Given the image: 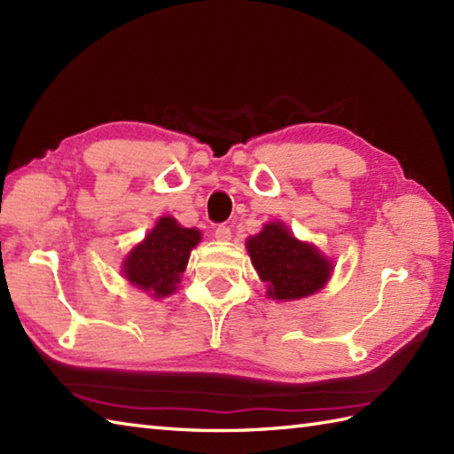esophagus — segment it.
I'll use <instances>...</instances> for the list:
<instances>
[{
	"label": "esophagus",
	"mask_w": 454,
	"mask_h": 454,
	"mask_svg": "<svg viewBox=\"0 0 454 454\" xmlns=\"http://www.w3.org/2000/svg\"><path fill=\"white\" fill-rule=\"evenodd\" d=\"M215 238L218 239V242H228V239L232 238V230L222 224V226H218V228L215 230Z\"/></svg>",
	"instance_id": "obj_1"
}]
</instances>
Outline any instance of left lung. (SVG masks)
<instances>
[{
	"label": "left lung",
	"mask_w": 454,
	"mask_h": 454,
	"mask_svg": "<svg viewBox=\"0 0 454 454\" xmlns=\"http://www.w3.org/2000/svg\"><path fill=\"white\" fill-rule=\"evenodd\" d=\"M247 254L267 283L273 301H301L325 286L333 265L316 246L301 242L283 222H269L257 236H249Z\"/></svg>",
	"instance_id": "8db88e82"
}]
</instances>
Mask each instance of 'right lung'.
<instances>
[{
    "label": "right lung",
    "instance_id": "add662e5",
    "mask_svg": "<svg viewBox=\"0 0 454 454\" xmlns=\"http://www.w3.org/2000/svg\"><path fill=\"white\" fill-rule=\"evenodd\" d=\"M200 238L197 228H183L176 218L161 216L122 262L124 278L153 298L173 294L189 263L191 249Z\"/></svg>",
    "mask_w": 454,
    "mask_h": 454
}]
</instances>
